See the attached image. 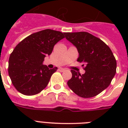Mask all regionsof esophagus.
Listing matches in <instances>:
<instances>
[{
  "mask_svg": "<svg viewBox=\"0 0 128 128\" xmlns=\"http://www.w3.org/2000/svg\"><path fill=\"white\" fill-rule=\"evenodd\" d=\"M59 71H60V72H64V70H65V68H60L59 69Z\"/></svg>",
  "mask_w": 128,
  "mask_h": 128,
  "instance_id": "obj_1",
  "label": "esophagus"
}]
</instances>
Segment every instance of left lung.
<instances>
[{
	"mask_svg": "<svg viewBox=\"0 0 128 128\" xmlns=\"http://www.w3.org/2000/svg\"><path fill=\"white\" fill-rule=\"evenodd\" d=\"M66 38L76 46L77 61L82 63L85 73L72 70L67 82L74 93L84 98L94 97L107 88L116 72V60L107 44L86 32H64Z\"/></svg>",
	"mask_w": 128,
	"mask_h": 128,
	"instance_id": "1",
	"label": "left lung"
}]
</instances>
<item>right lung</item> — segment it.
Masks as SVG:
<instances>
[{"label":"right lung","instance_id":"add662e5","mask_svg":"<svg viewBox=\"0 0 128 128\" xmlns=\"http://www.w3.org/2000/svg\"><path fill=\"white\" fill-rule=\"evenodd\" d=\"M64 33L46 29L33 33L17 44L8 61V74L15 88L24 95L40 93L47 86L58 69L43 65L46 56L54 45L64 38Z\"/></svg>","mask_w":128,"mask_h":128}]
</instances>
